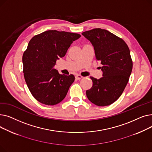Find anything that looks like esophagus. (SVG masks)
<instances>
[{"label":"esophagus","instance_id":"1","mask_svg":"<svg viewBox=\"0 0 152 152\" xmlns=\"http://www.w3.org/2000/svg\"><path fill=\"white\" fill-rule=\"evenodd\" d=\"M75 78H76V79H77V80H79V79H81L83 78V76H81V75H76V76H75Z\"/></svg>","mask_w":152,"mask_h":152}]
</instances>
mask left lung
Instances as JSON below:
<instances>
[{"label":"left lung","instance_id":"8db88e82","mask_svg":"<svg viewBox=\"0 0 152 152\" xmlns=\"http://www.w3.org/2000/svg\"><path fill=\"white\" fill-rule=\"evenodd\" d=\"M82 35L94 47L103 73L99 79L90 77L93 84L86 95L97 106L110 105L121 96L129 81L132 69L129 49L122 39L105 29L95 28Z\"/></svg>","mask_w":152,"mask_h":152}]
</instances>
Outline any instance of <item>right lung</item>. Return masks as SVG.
Masks as SVG:
<instances>
[{
    "label": "right lung",
    "mask_w": 152,
    "mask_h": 152,
    "mask_svg": "<svg viewBox=\"0 0 152 152\" xmlns=\"http://www.w3.org/2000/svg\"><path fill=\"white\" fill-rule=\"evenodd\" d=\"M80 37L76 33L49 30L31 39L23 55V73L31 93L39 102L54 105L66 97L75 77L60 75L54 66Z\"/></svg>",
    "instance_id": "right-lung-1"
}]
</instances>
